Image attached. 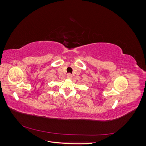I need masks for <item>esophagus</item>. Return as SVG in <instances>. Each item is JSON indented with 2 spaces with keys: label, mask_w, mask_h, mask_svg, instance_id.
<instances>
[{
  "label": "esophagus",
  "mask_w": 146,
  "mask_h": 146,
  "mask_svg": "<svg viewBox=\"0 0 146 146\" xmlns=\"http://www.w3.org/2000/svg\"><path fill=\"white\" fill-rule=\"evenodd\" d=\"M67 78H69V79L71 78H72V75L70 74H68V75H67Z\"/></svg>",
  "instance_id": "1"
}]
</instances>
